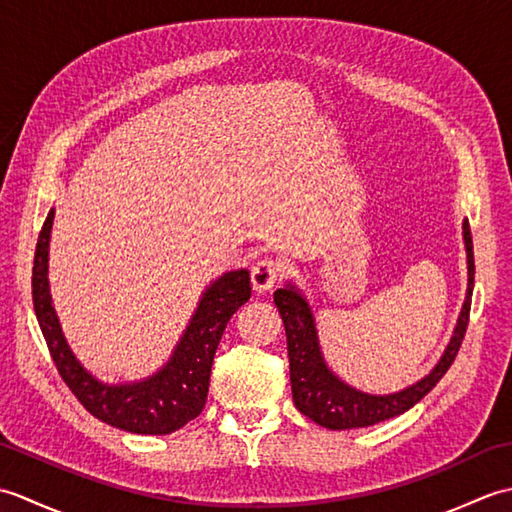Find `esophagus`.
I'll list each match as a JSON object with an SVG mask.
<instances>
[{"label":"esophagus","instance_id":"obj_1","mask_svg":"<svg viewBox=\"0 0 512 512\" xmlns=\"http://www.w3.org/2000/svg\"><path fill=\"white\" fill-rule=\"evenodd\" d=\"M281 277V266L275 262V259H259V262L250 270V281H253V288L257 292H268L273 290Z\"/></svg>","mask_w":512,"mask_h":512}]
</instances>
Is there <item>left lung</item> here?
<instances>
[{
	"label": "left lung",
	"mask_w": 512,
	"mask_h": 512,
	"mask_svg": "<svg viewBox=\"0 0 512 512\" xmlns=\"http://www.w3.org/2000/svg\"><path fill=\"white\" fill-rule=\"evenodd\" d=\"M464 248H466V270H469V284H466V297L462 303L458 323H455L451 341L444 347L440 361L433 365L427 376L418 383L394 394H367V391L347 385L345 380L336 376L328 367L321 352L317 321L306 295L288 281L284 288L275 292V306L286 325L288 358H290V385L295 407L325 429L343 431L372 427L376 422L400 416L420 402L429 391L436 387L438 380L447 374V369L455 361L466 325H469L471 295L475 281V262H473V239L469 220L462 222Z\"/></svg>",
	"instance_id": "1"
}]
</instances>
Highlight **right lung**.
<instances>
[{"label":"right lung","instance_id":"add662e5","mask_svg":"<svg viewBox=\"0 0 512 512\" xmlns=\"http://www.w3.org/2000/svg\"><path fill=\"white\" fill-rule=\"evenodd\" d=\"M52 222L54 209H50L37 239L32 301L43 339L65 385L94 418L116 429L140 436H167L182 429L204 409L215 350L228 319L250 299V273L246 268L228 270L206 286L187 330L156 374L132 383H103L74 356L52 306L48 281Z\"/></svg>","mask_w":512,"mask_h":512}]
</instances>
